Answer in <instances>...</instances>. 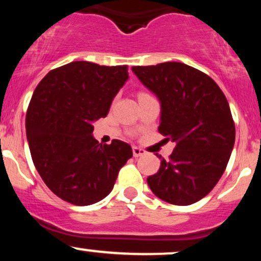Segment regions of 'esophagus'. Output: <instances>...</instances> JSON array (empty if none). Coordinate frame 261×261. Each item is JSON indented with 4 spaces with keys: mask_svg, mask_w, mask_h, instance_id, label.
I'll list each match as a JSON object with an SVG mask.
<instances>
[{
    "mask_svg": "<svg viewBox=\"0 0 261 261\" xmlns=\"http://www.w3.org/2000/svg\"><path fill=\"white\" fill-rule=\"evenodd\" d=\"M133 153H134V157H141V155L145 154L146 152H145V149L136 147V146H135V147H133Z\"/></svg>",
    "mask_w": 261,
    "mask_h": 261,
    "instance_id": "1",
    "label": "esophagus"
}]
</instances>
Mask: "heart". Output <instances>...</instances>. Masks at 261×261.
Returning a JSON list of instances; mask_svg holds the SVG:
<instances>
[{"label":"heart","mask_w":261,"mask_h":261,"mask_svg":"<svg viewBox=\"0 0 261 261\" xmlns=\"http://www.w3.org/2000/svg\"><path fill=\"white\" fill-rule=\"evenodd\" d=\"M140 95H141V94H140Z\"/></svg>","instance_id":"b5f03b06"}]
</instances>
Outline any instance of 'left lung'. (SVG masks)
Masks as SVG:
<instances>
[{
    "mask_svg": "<svg viewBox=\"0 0 261 261\" xmlns=\"http://www.w3.org/2000/svg\"><path fill=\"white\" fill-rule=\"evenodd\" d=\"M131 70L160 100L158 131L175 142L169 160L160 155V170L147 178L149 189L173 205L199 201L220 180L234 146L228 101L211 77L181 62Z\"/></svg>",
    "mask_w": 261,
    "mask_h": 261,
    "instance_id": "obj_1",
    "label": "left lung"
}]
</instances>
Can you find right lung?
Wrapping results in <instances>:
<instances>
[{"label":"right lung","instance_id":"right-lung-1","mask_svg":"<svg viewBox=\"0 0 261 261\" xmlns=\"http://www.w3.org/2000/svg\"><path fill=\"white\" fill-rule=\"evenodd\" d=\"M127 79V66L73 61L50 71L35 88L27 139L35 168L60 199L77 206L100 201L133 157L128 143L101 145L93 137V122L108 115Z\"/></svg>","mask_w":261,"mask_h":261}]
</instances>
